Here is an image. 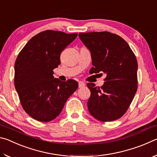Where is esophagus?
<instances>
[{
	"instance_id": "obj_1",
	"label": "esophagus",
	"mask_w": 157,
	"mask_h": 157,
	"mask_svg": "<svg viewBox=\"0 0 157 157\" xmlns=\"http://www.w3.org/2000/svg\"><path fill=\"white\" fill-rule=\"evenodd\" d=\"M85 86V84L83 82H79V88H83Z\"/></svg>"
}]
</instances>
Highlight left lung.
<instances>
[{
    "label": "left lung",
    "instance_id": "left-lung-1",
    "mask_svg": "<svg viewBox=\"0 0 157 157\" xmlns=\"http://www.w3.org/2000/svg\"><path fill=\"white\" fill-rule=\"evenodd\" d=\"M79 37L91 52V73L106 75L100 88L94 83L86 84L91 91L87 102L89 113L100 121L117 120L125 113L137 91L136 56L117 34L93 32L79 33Z\"/></svg>",
    "mask_w": 157,
    "mask_h": 157
}]
</instances>
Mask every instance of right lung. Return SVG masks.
<instances>
[{
	"label": "right lung",
	"mask_w": 157,
	"mask_h": 157,
	"mask_svg": "<svg viewBox=\"0 0 157 157\" xmlns=\"http://www.w3.org/2000/svg\"><path fill=\"white\" fill-rule=\"evenodd\" d=\"M78 34L46 30L30 39L14 65V85L23 109L40 122L59 115L66 100L78 88V82H62L53 76L60 55Z\"/></svg>",
	"instance_id": "obj_1"
}]
</instances>
